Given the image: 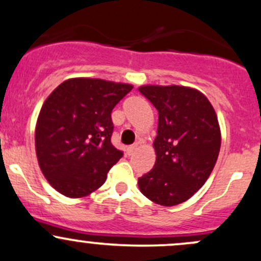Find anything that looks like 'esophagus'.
I'll return each instance as SVG.
<instances>
[{
  "mask_svg": "<svg viewBox=\"0 0 261 261\" xmlns=\"http://www.w3.org/2000/svg\"><path fill=\"white\" fill-rule=\"evenodd\" d=\"M135 151H136V146H128V147L126 148V154H127V156H131Z\"/></svg>",
  "mask_w": 261,
  "mask_h": 261,
  "instance_id": "esophagus-1",
  "label": "esophagus"
}]
</instances>
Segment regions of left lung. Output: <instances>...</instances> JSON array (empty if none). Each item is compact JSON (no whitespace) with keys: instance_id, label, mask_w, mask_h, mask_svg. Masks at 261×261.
Here are the masks:
<instances>
[{"instance_id":"obj_1","label":"left lung","mask_w":261,"mask_h":261,"mask_svg":"<svg viewBox=\"0 0 261 261\" xmlns=\"http://www.w3.org/2000/svg\"><path fill=\"white\" fill-rule=\"evenodd\" d=\"M139 91L159 111L156 162L140 177V191L160 205L190 199L211 176L220 150L216 111L204 94L182 85H142Z\"/></svg>"}]
</instances>
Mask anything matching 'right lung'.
<instances>
[{
	"label": "right lung",
	"instance_id": "add662e5",
	"mask_svg": "<svg viewBox=\"0 0 261 261\" xmlns=\"http://www.w3.org/2000/svg\"><path fill=\"white\" fill-rule=\"evenodd\" d=\"M134 87L71 78L45 99L36 124V154L51 187L69 198L87 197L107 181L122 157L111 144V111Z\"/></svg>",
	"mask_w": 261,
	"mask_h": 261
}]
</instances>
